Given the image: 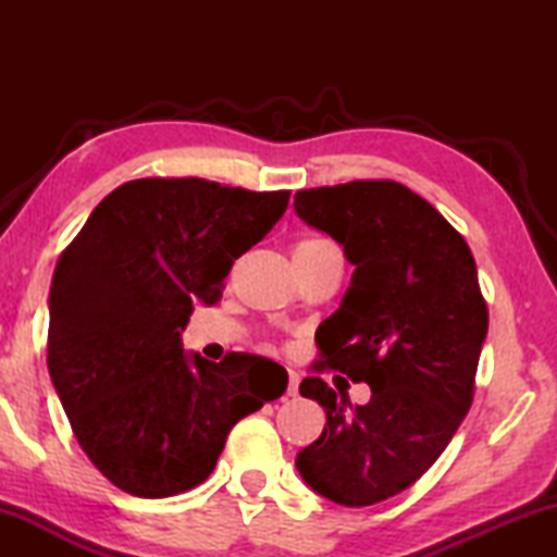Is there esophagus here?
Instances as JSON below:
<instances>
[{
	"label": "esophagus",
	"mask_w": 557,
	"mask_h": 557,
	"mask_svg": "<svg viewBox=\"0 0 557 557\" xmlns=\"http://www.w3.org/2000/svg\"><path fill=\"white\" fill-rule=\"evenodd\" d=\"M297 391H299V375L289 371V383H287V395H289V398H295Z\"/></svg>",
	"instance_id": "1"
}]
</instances>
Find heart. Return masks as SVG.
I'll return each mask as SVG.
<instances>
[{"mask_svg": "<svg viewBox=\"0 0 557 557\" xmlns=\"http://www.w3.org/2000/svg\"><path fill=\"white\" fill-rule=\"evenodd\" d=\"M326 250H338V248L326 238H307V240H299L295 245V252H292V258H295V256H314V252H326Z\"/></svg>", "mask_w": 557, "mask_h": 557, "instance_id": "1", "label": "heart"}]
</instances>
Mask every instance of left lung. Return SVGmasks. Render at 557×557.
<instances>
[{"label": "left lung", "mask_w": 557, "mask_h": 557, "mask_svg": "<svg viewBox=\"0 0 557 557\" xmlns=\"http://www.w3.org/2000/svg\"><path fill=\"white\" fill-rule=\"evenodd\" d=\"M295 211L356 268L317 329L314 369L371 385L351 405L319 375L301 381L326 425L295 465L329 502L371 506L418 482L471 408L488 329L476 262L435 206L388 178L305 188Z\"/></svg>", "instance_id": "8db88e82"}]
</instances>
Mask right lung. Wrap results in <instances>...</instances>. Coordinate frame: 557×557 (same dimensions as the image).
Masks as SVG:
<instances>
[{
  "instance_id": "right-lung-1",
  "label": "right lung",
  "mask_w": 557,
  "mask_h": 557,
  "mask_svg": "<svg viewBox=\"0 0 557 557\" xmlns=\"http://www.w3.org/2000/svg\"><path fill=\"white\" fill-rule=\"evenodd\" d=\"M289 191L206 178H135L102 199L61 252L49 295V373L73 435L122 492L199 486L245 414L280 398L285 369L256 354L188 356L194 301L215 305L245 250L287 211ZM287 375V371H285Z\"/></svg>"
}]
</instances>
